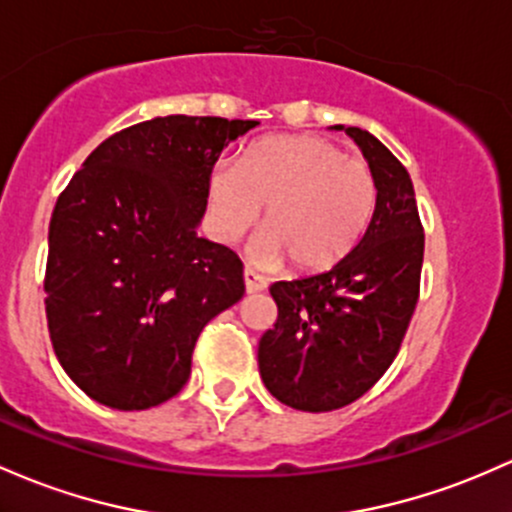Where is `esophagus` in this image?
I'll list each match as a JSON object with an SVG mask.
<instances>
[{
  "instance_id": "esophagus-1",
  "label": "esophagus",
  "mask_w": 512,
  "mask_h": 512,
  "mask_svg": "<svg viewBox=\"0 0 512 512\" xmlns=\"http://www.w3.org/2000/svg\"><path fill=\"white\" fill-rule=\"evenodd\" d=\"M243 279H245V291H247V294H260V291L267 289L265 279H262L257 272H252V269H245Z\"/></svg>"
}]
</instances>
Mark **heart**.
<instances>
[{"label": "heart", "mask_w": 512, "mask_h": 512, "mask_svg": "<svg viewBox=\"0 0 512 512\" xmlns=\"http://www.w3.org/2000/svg\"><path fill=\"white\" fill-rule=\"evenodd\" d=\"M211 216L223 243H235L260 221L252 260L299 272H323L355 250L376 206L367 162L347 157L320 136H269L247 148L240 167L211 177Z\"/></svg>", "instance_id": "1"}]
</instances>
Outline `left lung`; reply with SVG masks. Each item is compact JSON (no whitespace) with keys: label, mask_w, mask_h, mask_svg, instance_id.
Instances as JSON below:
<instances>
[{"label":"left lung","mask_w":512,"mask_h":512,"mask_svg":"<svg viewBox=\"0 0 512 512\" xmlns=\"http://www.w3.org/2000/svg\"><path fill=\"white\" fill-rule=\"evenodd\" d=\"M333 128L355 140L374 174L372 221L333 269L269 286L279 316L257 347L267 391L306 413L357 401L391 367L418 303L425 250L406 167L369 131Z\"/></svg>","instance_id":"1"}]
</instances>
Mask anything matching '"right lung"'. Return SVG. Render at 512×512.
<instances>
[{
  "mask_svg": "<svg viewBox=\"0 0 512 512\" xmlns=\"http://www.w3.org/2000/svg\"><path fill=\"white\" fill-rule=\"evenodd\" d=\"M257 121L157 116L114 133L58 196L46 316L80 389L116 411L182 391L201 330L243 299V262L199 238L216 160Z\"/></svg>",
  "mask_w": 512,
  "mask_h": 512,
  "instance_id": "right-lung-1",
  "label": "right lung"
}]
</instances>
